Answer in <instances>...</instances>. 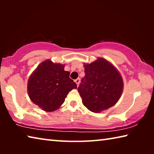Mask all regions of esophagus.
Here are the masks:
<instances>
[{
    "label": "esophagus",
    "mask_w": 154,
    "mask_h": 154,
    "mask_svg": "<svg viewBox=\"0 0 154 154\" xmlns=\"http://www.w3.org/2000/svg\"><path fill=\"white\" fill-rule=\"evenodd\" d=\"M75 82L76 83V84H77V86H79V83H80V79H79V78H77V79H75Z\"/></svg>",
    "instance_id": "esophagus-1"
}]
</instances>
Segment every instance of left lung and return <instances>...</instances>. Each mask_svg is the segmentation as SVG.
<instances>
[{"label":"left lung","mask_w":154,"mask_h":154,"mask_svg":"<svg viewBox=\"0 0 154 154\" xmlns=\"http://www.w3.org/2000/svg\"><path fill=\"white\" fill-rule=\"evenodd\" d=\"M83 67L85 77L78 88L83 105L98 113L116 105L124 89L123 79L118 69L103 58L84 63Z\"/></svg>","instance_id":"obj_1"}]
</instances>
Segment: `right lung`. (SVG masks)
Here are the masks:
<instances>
[{
	"label": "right lung",
	"mask_w": 154,
	"mask_h": 154,
	"mask_svg": "<svg viewBox=\"0 0 154 154\" xmlns=\"http://www.w3.org/2000/svg\"><path fill=\"white\" fill-rule=\"evenodd\" d=\"M65 64L50 59L38 65L28 79L27 92L31 101L46 112L57 110L64 103L70 91L77 84L64 71Z\"/></svg>",
	"instance_id": "obj_1"
}]
</instances>
